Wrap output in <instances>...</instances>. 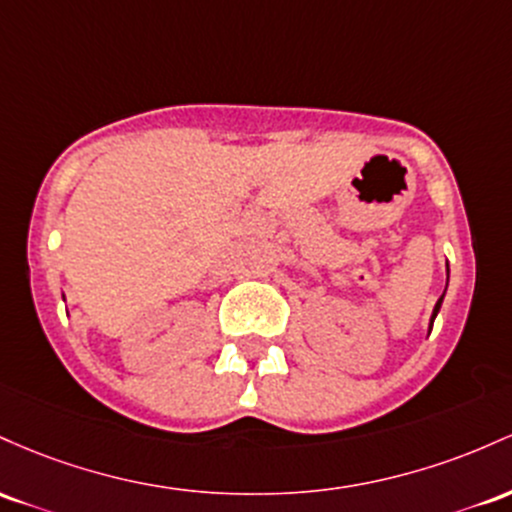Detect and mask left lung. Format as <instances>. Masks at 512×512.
Segmentation results:
<instances>
[{"label":"left lung","instance_id":"left-lung-1","mask_svg":"<svg viewBox=\"0 0 512 512\" xmlns=\"http://www.w3.org/2000/svg\"><path fill=\"white\" fill-rule=\"evenodd\" d=\"M447 275H450V268H447ZM447 290V287H445ZM442 297H445V292H442ZM442 297L438 300V304H435V309H433V317H430V329H433V321H435V317H438V312H440V304H442Z\"/></svg>","mask_w":512,"mask_h":512}]
</instances>
